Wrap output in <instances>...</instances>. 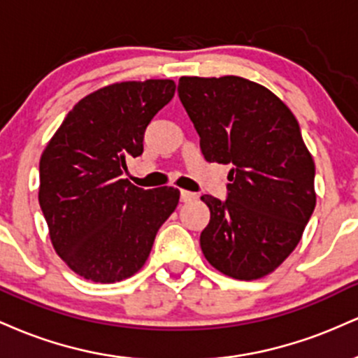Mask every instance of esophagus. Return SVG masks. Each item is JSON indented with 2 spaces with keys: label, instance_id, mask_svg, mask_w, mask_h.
Returning a JSON list of instances; mask_svg holds the SVG:
<instances>
[{
  "label": "esophagus",
  "instance_id": "34e87169",
  "mask_svg": "<svg viewBox=\"0 0 358 358\" xmlns=\"http://www.w3.org/2000/svg\"><path fill=\"white\" fill-rule=\"evenodd\" d=\"M195 199H196V193L187 192V190H180V200H182L183 203L192 202V200H195Z\"/></svg>",
  "mask_w": 358,
  "mask_h": 358
}]
</instances>
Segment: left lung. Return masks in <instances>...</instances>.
<instances>
[{"label": "left lung", "mask_w": 358, "mask_h": 358, "mask_svg": "<svg viewBox=\"0 0 358 358\" xmlns=\"http://www.w3.org/2000/svg\"><path fill=\"white\" fill-rule=\"evenodd\" d=\"M178 97L207 162L231 165L227 199L203 195L205 259L236 279L273 273L315 210V163L296 117L269 89L237 76L182 77Z\"/></svg>", "instance_id": "left-lung-1"}]
</instances>
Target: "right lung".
Instances as JSON below:
<instances>
[{
    "label": "right lung",
    "instance_id": "obj_1",
    "mask_svg": "<svg viewBox=\"0 0 358 358\" xmlns=\"http://www.w3.org/2000/svg\"><path fill=\"white\" fill-rule=\"evenodd\" d=\"M175 87L150 79L96 90L73 106L45 148L38 202L57 254L82 278L116 282L138 273L178 205L173 187L143 190L122 178Z\"/></svg>",
    "mask_w": 358,
    "mask_h": 358
}]
</instances>
